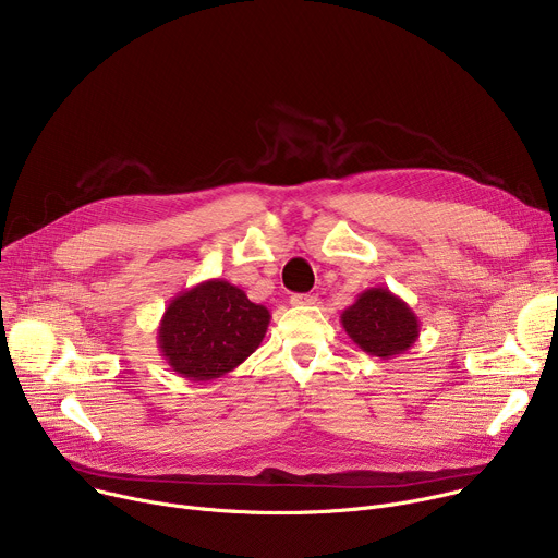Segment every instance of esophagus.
Instances as JSON below:
<instances>
[{"instance_id": "1", "label": "esophagus", "mask_w": 558, "mask_h": 558, "mask_svg": "<svg viewBox=\"0 0 558 558\" xmlns=\"http://www.w3.org/2000/svg\"><path fill=\"white\" fill-rule=\"evenodd\" d=\"M316 301H318V295H314V293H293L289 303L293 307H303V305H314Z\"/></svg>"}]
</instances>
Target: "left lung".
Segmentation results:
<instances>
[{
  "label": "left lung",
  "instance_id": "left-lung-1",
  "mask_svg": "<svg viewBox=\"0 0 558 558\" xmlns=\"http://www.w3.org/2000/svg\"><path fill=\"white\" fill-rule=\"evenodd\" d=\"M341 325L363 352L379 359H395L420 339L417 314L388 287L359 293L341 314Z\"/></svg>",
  "mask_w": 558,
  "mask_h": 558
}]
</instances>
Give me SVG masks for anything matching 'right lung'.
<instances>
[{
  "label": "right lung",
  "instance_id": "add662e5",
  "mask_svg": "<svg viewBox=\"0 0 558 558\" xmlns=\"http://www.w3.org/2000/svg\"><path fill=\"white\" fill-rule=\"evenodd\" d=\"M271 312L221 278L204 280L168 303L157 329L161 356L189 381H213L263 343Z\"/></svg>",
  "mask_w": 558,
  "mask_h": 558
}]
</instances>
